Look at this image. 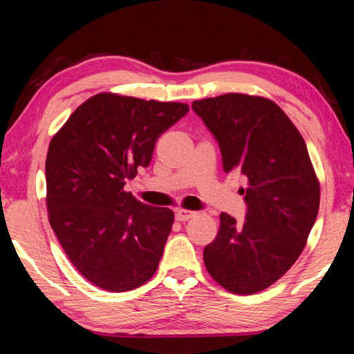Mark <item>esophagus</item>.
Here are the masks:
<instances>
[{"label":"esophagus","mask_w":354,"mask_h":354,"mask_svg":"<svg viewBox=\"0 0 354 354\" xmlns=\"http://www.w3.org/2000/svg\"><path fill=\"white\" fill-rule=\"evenodd\" d=\"M194 215H195L194 211H185V209H178L176 214H175V217H176L178 221H185V220H189V218L194 217Z\"/></svg>","instance_id":"1"}]
</instances>
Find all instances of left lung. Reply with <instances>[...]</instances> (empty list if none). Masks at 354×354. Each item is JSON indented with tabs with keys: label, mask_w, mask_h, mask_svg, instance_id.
<instances>
[{
	"label": "left lung",
	"mask_w": 354,
	"mask_h": 354,
	"mask_svg": "<svg viewBox=\"0 0 354 354\" xmlns=\"http://www.w3.org/2000/svg\"><path fill=\"white\" fill-rule=\"evenodd\" d=\"M218 142L225 173L247 179L243 223L220 214L217 237L203 251L211 277L251 295L278 281L306 245L320 206V185L306 143L273 101L226 93L192 103Z\"/></svg>",
	"instance_id": "1"
}]
</instances>
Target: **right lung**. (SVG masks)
Returning a JSON list of instances; mask_svg holds the SVG:
<instances>
[{"mask_svg": "<svg viewBox=\"0 0 354 354\" xmlns=\"http://www.w3.org/2000/svg\"><path fill=\"white\" fill-rule=\"evenodd\" d=\"M187 112L183 103L98 93L51 139L48 218L76 270L97 287L133 290L158 270L175 215L143 205L124 184L149 165L156 140Z\"/></svg>", "mask_w": 354, "mask_h": 354, "instance_id": "right-lung-1", "label": "right lung"}]
</instances>
